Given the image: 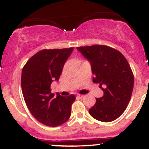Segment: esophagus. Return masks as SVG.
Segmentation results:
<instances>
[{
	"instance_id": "obj_1",
	"label": "esophagus",
	"mask_w": 149,
	"mask_h": 149,
	"mask_svg": "<svg viewBox=\"0 0 149 149\" xmlns=\"http://www.w3.org/2000/svg\"><path fill=\"white\" fill-rule=\"evenodd\" d=\"M77 97H78V98H83V97H84V95H77Z\"/></svg>"
}]
</instances>
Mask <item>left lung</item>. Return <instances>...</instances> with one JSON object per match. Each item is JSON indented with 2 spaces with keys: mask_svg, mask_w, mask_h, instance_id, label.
Returning <instances> with one entry per match:
<instances>
[{
  "mask_svg": "<svg viewBox=\"0 0 149 149\" xmlns=\"http://www.w3.org/2000/svg\"><path fill=\"white\" fill-rule=\"evenodd\" d=\"M91 63L93 83H100L102 97L89 109L95 120L103 122L115 120L125 112L134 88V74L121 52L105 45L77 47Z\"/></svg>",
  "mask_w": 149,
  "mask_h": 149,
  "instance_id": "left-lung-1",
  "label": "left lung"
}]
</instances>
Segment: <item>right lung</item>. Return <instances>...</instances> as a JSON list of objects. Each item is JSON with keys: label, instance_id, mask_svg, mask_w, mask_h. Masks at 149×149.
I'll list each match as a JSON object with an SVG mask.
<instances>
[{"label": "right lung", "instance_id": "1", "mask_svg": "<svg viewBox=\"0 0 149 149\" xmlns=\"http://www.w3.org/2000/svg\"><path fill=\"white\" fill-rule=\"evenodd\" d=\"M73 47L41 50L25 63L21 76L22 95L27 108L37 121L55 127L68 121L74 95L63 97L51 92V84L58 81Z\"/></svg>", "mask_w": 149, "mask_h": 149}]
</instances>
